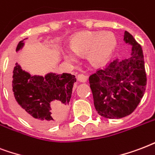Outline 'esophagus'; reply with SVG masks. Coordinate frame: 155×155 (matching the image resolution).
Here are the masks:
<instances>
[{
	"label": "esophagus",
	"instance_id": "esophagus-1",
	"mask_svg": "<svg viewBox=\"0 0 155 155\" xmlns=\"http://www.w3.org/2000/svg\"><path fill=\"white\" fill-rule=\"evenodd\" d=\"M78 81L80 82H86L87 81V77L83 75V74H79L78 75Z\"/></svg>",
	"mask_w": 155,
	"mask_h": 155
}]
</instances>
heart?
<instances>
[{
    "label": "heart",
    "mask_w": 155,
    "mask_h": 155,
    "mask_svg": "<svg viewBox=\"0 0 155 155\" xmlns=\"http://www.w3.org/2000/svg\"><path fill=\"white\" fill-rule=\"evenodd\" d=\"M116 45V36L111 32H80L72 40L71 49L64 50V56L68 61L76 63L78 56L87 55L91 64L100 66L111 59Z\"/></svg>",
    "instance_id": "heart-1"
}]
</instances>
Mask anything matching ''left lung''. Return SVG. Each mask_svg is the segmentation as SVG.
I'll return each instance as SVG.
<instances>
[{
  "instance_id": "1",
  "label": "left lung",
  "mask_w": 155,
  "mask_h": 155,
  "mask_svg": "<svg viewBox=\"0 0 155 155\" xmlns=\"http://www.w3.org/2000/svg\"><path fill=\"white\" fill-rule=\"evenodd\" d=\"M124 41L132 47L130 57L116 59L89 78L94 107L107 119L130 115L143 97L146 86L143 52L133 35L124 31Z\"/></svg>"
}]
</instances>
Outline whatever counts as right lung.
<instances>
[{"mask_svg":"<svg viewBox=\"0 0 155 155\" xmlns=\"http://www.w3.org/2000/svg\"><path fill=\"white\" fill-rule=\"evenodd\" d=\"M26 39L19 42L17 52L22 49ZM76 81L74 75L66 73L32 75L16 63L13 71L12 99L27 122L39 128L54 126L66 117Z\"/></svg>","mask_w":155,"mask_h":155,"instance_id":"add662e5","label":"right lung"}]
</instances>
